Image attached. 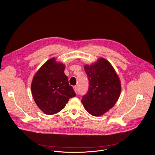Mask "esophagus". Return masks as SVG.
Listing matches in <instances>:
<instances>
[{"instance_id": "obj_1", "label": "esophagus", "mask_w": 155, "mask_h": 155, "mask_svg": "<svg viewBox=\"0 0 155 155\" xmlns=\"http://www.w3.org/2000/svg\"><path fill=\"white\" fill-rule=\"evenodd\" d=\"M73 88H74V90L76 94H78V87H77V86L73 87Z\"/></svg>"}]
</instances>
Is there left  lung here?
I'll use <instances>...</instances> for the list:
<instances>
[{
	"label": "left lung",
	"instance_id": "8db88e82",
	"mask_svg": "<svg viewBox=\"0 0 155 155\" xmlns=\"http://www.w3.org/2000/svg\"><path fill=\"white\" fill-rule=\"evenodd\" d=\"M89 81L87 94L81 100L91 115L101 116L109 111L119 98L121 90L118 76L109 61L104 58L84 65Z\"/></svg>",
	"mask_w": 155,
	"mask_h": 155
}]
</instances>
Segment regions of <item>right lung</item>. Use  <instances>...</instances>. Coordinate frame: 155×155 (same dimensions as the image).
I'll use <instances>...</instances> for the list:
<instances>
[{"label": "right lung", "mask_w": 155, "mask_h": 155, "mask_svg": "<svg viewBox=\"0 0 155 155\" xmlns=\"http://www.w3.org/2000/svg\"><path fill=\"white\" fill-rule=\"evenodd\" d=\"M65 66L51 58L33 78L31 90L37 106L45 114L53 115L62 110L76 94L65 74Z\"/></svg>", "instance_id": "add662e5"}]
</instances>
